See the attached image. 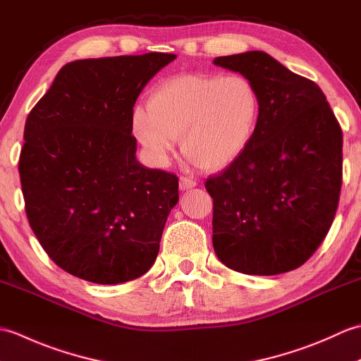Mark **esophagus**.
I'll return each mask as SVG.
<instances>
[{
  "mask_svg": "<svg viewBox=\"0 0 361 361\" xmlns=\"http://www.w3.org/2000/svg\"><path fill=\"white\" fill-rule=\"evenodd\" d=\"M197 186V183L192 178H188V176H180V189L188 190Z\"/></svg>",
  "mask_w": 361,
  "mask_h": 361,
  "instance_id": "1",
  "label": "esophagus"
}]
</instances>
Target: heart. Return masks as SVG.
<instances>
[{
	"label": "heart",
	"instance_id": "1",
	"mask_svg": "<svg viewBox=\"0 0 361 361\" xmlns=\"http://www.w3.org/2000/svg\"><path fill=\"white\" fill-rule=\"evenodd\" d=\"M259 109L257 90L242 74H181L152 91L147 110L136 106L132 130L153 166L167 164L180 136L183 155L219 171L247 149Z\"/></svg>",
	"mask_w": 361,
	"mask_h": 361
}]
</instances>
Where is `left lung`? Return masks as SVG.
Returning a JSON list of instances; mask_svg holds the SVG:
<instances>
[{"mask_svg":"<svg viewBox=\"0 0 361 361\" xmlns=\"http://www.w3.org/2000/svg\"><path fill=\"white\" fill-rule=\"evenodd\" d=\"M214 65L250 79L260 104L247 149L206 180L214 251L243 274L291 271L317 251L338 208L340 124L315 82L264 51L217 57Z\"/></svg>","mask_w":361,"mask_h":361,"instance_id":"left-lung-1","label":"left lung"}]
</instances>
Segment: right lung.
Masks as SVG:
<instances>
[{"label":"right lung","mask_w":361,"mask_h":361,"mask_svg":"<svg viewBox=\"0 0 361 361\" xmlns=\"http://www.w3.org/2000/svg\"><path fill=\"white\" fill-rule=\"evenodd\" d=\"M175 54L66 63L30 110L20 153L26 216L62 270L121 283L150 270L178 178L136 159L137 96Z\"/></svg>","instance_id":"right-lung-1"}]
</instances>
